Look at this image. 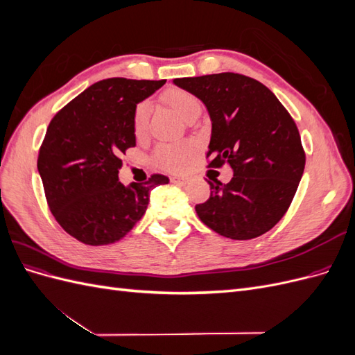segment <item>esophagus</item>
I'll list each match as a JSON object with an SVG mask.
<instances>
[{
	"label": "esophagus",
	"instance_id": "34e87169",
	"mask_svg": "<svg viewBox=\"0 0 355 355\" xmlns=\"http://www.w3.org/2000/svg\"><path fill=\"white\" fill-rule=\"evenodd\" d=\"M171 184H176V185H187L189 182V178L187 176H173L170 179Z\"/></svg>",
	"mask_w": 355,
	"mask_h": 355
}]
</instances>
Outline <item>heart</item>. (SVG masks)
Wrapping results in <instances>:
<instances>
[{"label": "heart", "mask_w": 355, "mask_h": 355, "mask_svg": "<svg viewBox=\"0 0 355 355\" xmlns=\"http://www.w3.org/2000/svg\"><path fill=\"white\" fill-rule=\"evenodd\" d=\"M163 99L170 108H173L185 120H188L192 115L200 114L201 111V103L197 96L184 89H170L163 94ZM149 112H151L149 102L144 101L136 105L133 111V132L137 137L144 136L148 132ZM192 153H194V146L189 142L161 144L155 148L153 159L157 167L176 171L187 166Z\"/></svg>", "instance_id": "b5f03b06"}]
</instances>
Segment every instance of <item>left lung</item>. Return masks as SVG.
Wrapping results in <instances>:
<instances>
[{
  "instance_id": "left-lung-1",
  "label": "left lung",
  "mask_w": 355,
  "mask_h": 355,
  "mask_svg": "<svg viewBox=\"0 0 355 355\" xmlns=\"http://www.w3.org/2000/svg\"><path fill=\"white\" fill-rule=\"evenodd\" d=\"M175 84L196 94L211 118L207 167L234 170L227 185L207 180L210 198L196 206L198 218L232 240L268 232L288 210L305 168L292 115L270 89L241 73L176 78Z\"/></svg>"
}]
</instances>
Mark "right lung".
I'll list each match as a JSON object with an SVG mask.
<instances>
[{
    "mask_svg": "<svg viewBox=\"0 0 355 355\" xmlns=\"http://www.w3.org/2000/svg\"><path fill=\"white\" fill-rule=\"evenodd\" d=\"M166 80L108 78L94 83L51 118L38 153L50 211L73 239L89 245L121 240L146 211L149 192L168 184L118 180L121 155L136 146L133 111Z\"/></svg>",
    "mask_w": 355,
    "mask_h": 355,
    "instance_id": "add662e5",
    "label": "right lung"
}]
</instances>
